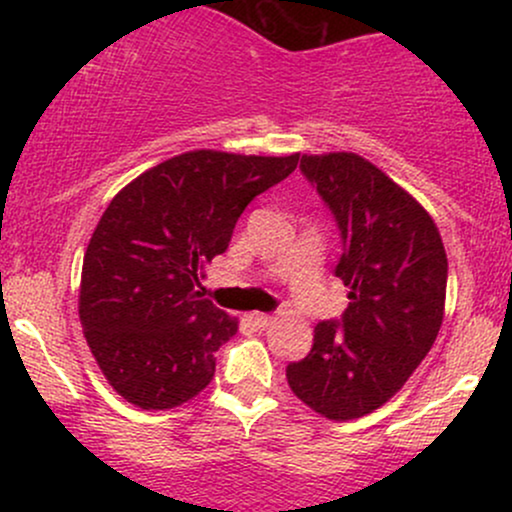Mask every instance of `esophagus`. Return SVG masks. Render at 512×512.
<instances>
[{"instance_id":"1","label":"esophagus","mask_w":512,"mask_h":512,"mask_svg":"<svg viewBox=\"0 0 512 512\" xmlns=\"http://www.w3.org/2000/svg\"><path fill=\"white\" fill-rule=\"evenodd\" d=\"M250 320L255 322V327H260V330H264V327L272 325L276 317H274V315H267V313H255V315L250 317Z\"/></svg>"}]
</instances>
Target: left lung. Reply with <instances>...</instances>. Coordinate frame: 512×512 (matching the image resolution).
Returning <instances> with one entry per match:
<instances>
[{"label": "left lung", "instance_id": "8db88e82", "mask_svg": "<svg viewBox=\"0 0 512 512\" xmlns=\"http://www.w3.org/2000/svg\"><path fill=\"white\" fill-rule=\"evenodd\" d=\"M301 173L339 228L334 276L349 286V305L317 322L313 349L286 366V380L317 414L349 421L383 407L431 351L448 257L426 209L366 158L303 156Z\"/></svg>", "mask_w": 512, "mask_h": 512}]
</instances>
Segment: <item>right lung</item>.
Returning a JSON list of instances; mask_svg holds the SVG:
<instances>
[{
	"label": "right lung",
	"mask_w": 512,
	"mask_h": 512,
	"mask_svg": "<svg viewBox=\"0 0 512 512\" xmlns=\"http://www.w3.org/2000/svg\"><path fill=\"white\" fill-rule=\"evenodd\" d=\"M298 154L190 151L146 170L108 204L81 269L79 317L108 383L142 409H173L214 378L238 322L197 291L245 207Z\"/></svg>",
	"instance_id": "obj_1"
}]
</instances>
